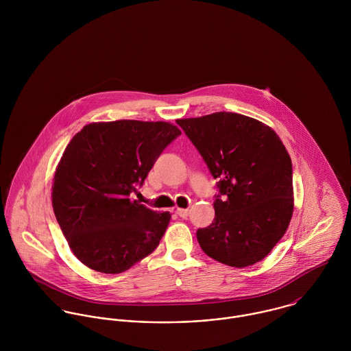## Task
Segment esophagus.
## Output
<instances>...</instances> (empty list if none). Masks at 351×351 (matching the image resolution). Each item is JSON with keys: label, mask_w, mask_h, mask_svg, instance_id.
I'll list each match as a JSON object with an SVG mask.
<instances>
[{"label": "esophagus", "mask_w": 351, "mask_h": 351, "mask_svg": "<svg viewBox=\"0 0 351 351\" xmlns=\"http://www.w3.org/2000/svg\"><path fill=\"white\" fill-rule=\"evenodd\" d=\"M176 213H177L180 217H188V215H189V209L177 208V209H176Z\"/></svg>", "instance_id": "34e87169"}]
</instances>
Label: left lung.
<instances>
[{
	"instance_id": "8db88e82",
	"label": "left lung",
	"mask_w": 351,
	"mask_h": 351,
	"mask_svg": "<svg viewBox=\"0 0 351 351\" xmlns=\"http://www.w3.org/2000/svg\"><path fill=\"white\" fill-rule=\"evenodd\" d=\"M216 184L213 223L197 230L210 258L246 267L284 237L293 213L292 160L266 124L232 112L180 119Z\"/></svg>"
}]
</instances>
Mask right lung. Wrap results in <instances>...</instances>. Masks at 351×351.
Listing matches in <instances>:
<instances>
[{"label":"right lung","instance_id":"obj_1","mask_svg":"<svg viewBox=\"0 0 351 351\" xmlns=\"http://www.w3.org/2000/svg\"><path fill=\"white\" fill-rule=\"evenodd\" d=\"M180 135L165 121L117 120L88 124L70 141L53 176L52 208L84 265L119 274L156 249L171 216L131 193Z\"/></svg>","mask_w":351,"mask_h":351}]
</instances>
